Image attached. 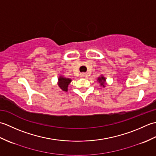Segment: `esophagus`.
Listing matches in <instances>:
<instances>
[{"mask_svg":"<svg viewBox=\"0 0 156 156\" xmlns=\"http://www.w3.org/2000/svg\"><path fill=\"white\" fill-rule=\"evenodd\" d=\"M80 76H81L82 78H84V77H85V74H80Z\"/></svg>","mask_w":156,"mask_h":156,"instance_id":"esophagus-1","label":"esophagus"}]
</instances>
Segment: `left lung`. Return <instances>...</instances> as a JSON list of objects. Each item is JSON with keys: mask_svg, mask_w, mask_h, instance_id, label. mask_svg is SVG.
I'll return each instance as SVG.
<instances>
[{"mask_svg": "<svg viewBox=\"0 0 156 156\" xmlns=\"http://www.w3.org/2000/svg\"><path fill=\"white\" fill-rule=\"evenodd\" d=\"M97 81H98L99 83L101 84V86H102L103 87H105L106 78L104 77L103 76H101V77H98L97 79Z\"/></svg>", "mask_w": 156, "mask_h": 156, "instance_id": "1", "label": "left lung"}]
</instances>
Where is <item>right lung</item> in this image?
Wrapping results in <instances>:
<instances>
[{
  "label": "right lung",
  "mask_w": 156,
  "mask_h": 156,
  "mask_svg": "<svg viewBox=\"0 0 156 156\" xmlns=\"http://www.w3.org/2000/svg\"><path fill=\"white\" fill-rule=\"evenodd\" d=\"M72 81L71 79L69 78H66L63 77V76H60L58 78V85L59 87V88L61 89L62 91H68V85Z\"/></svg>",
  "instance_id": "right-lung-1"
}]
</instances>
